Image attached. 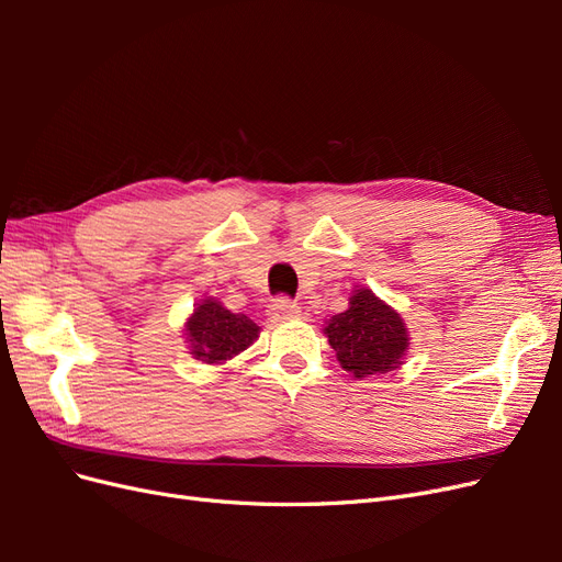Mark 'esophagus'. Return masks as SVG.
Wrapping results in <instances>:
<instances>
[{
  "mask_svg": "<svg viewBox=\"0 0 562 562\" xmlns=\"http://www.w3.org/2000/svg\"><path fill=\"white\" fill-rule=\"evenodd\" d=\"M300 316V307L288 297H279L269 304V318L271 321H293Z\"/></svg>",
  "mask_w": 562,
  "mask_h": 562,
  "instance_id": "esophagus-1",
  "label": "esophagus"
}]
</instances>
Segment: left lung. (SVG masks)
Listing matches in <instances>:
<instances>
[{"label":"left lung","mask_w":562,"mask_h":562,"mask_svg":"<svg viewBox=\"0 0 562 562\" xmlns=\"http://www.w3.org/2000/svg\"><path fill=\"white\" fill-rule=\"evenodd\" d=\"M323 333L335 349L339 366L359 380L401 368L403 356L411 347L401 314L370 288L361 285H356L351 293L349 310L335 314Z\"/></svg>","instance_id":"left-lung-1"}]
</instances>
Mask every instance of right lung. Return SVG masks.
<instances>
[{"mask_svg":"<svg viewBox=\"0 0 562 562\" xmlns=\"http://www.w3.org/2000/svg\"><path fill=\"white\" fill-rule=\"evenodd\" d=\"M184 335L190 342V353L196 361L217 366L248 349L258 339L260 326L246 314H232L215 297H206L187 318Z\"/></svg>","mask_w":562,"mask_h":562,"instance_id":"right-lung-1","label":"right lung"}]
</instances>
